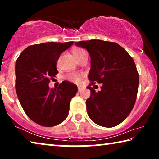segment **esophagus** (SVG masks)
<instances>
[{"label": "esophagus", "instance_id": "esophagus-1", "mask_svg": "<svg viewBox=\"0 0 159 159\" xmlns=\"http://www.w3.org/2000/svg\"><path fill=\"white\" fill-rule=\"evenodd\" d=\"M82 90H83V88H82V87L80 86H78V91H79V92H81Z\"/></svg>", "mask_w": 159, "mask_h": 159}]
</instances>
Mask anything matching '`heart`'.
Here are the masks:
<instances>
[{
	"instance_id": "1",
	"label": "heart",
	"mask_w": 159,
	"mask_h": 159,
	"mask_svg": "<svg viewBox=\"0 0 159 159\" xmlns=\"http://www.w3.org/2000/svg\"><path fill=\"white\" fill-rule=\"evenodd\" d=\"M84 51V50L83 49H81V48H77L75 50V51H74V55L76 57V56L79 55L80 53H81L82 52ZM69 80H71V81H74V82H78L80 81V79H81V75H77V74H72V75H69Z\"/></svg>"
}]
</instances>
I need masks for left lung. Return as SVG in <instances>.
Listing matches in <instances>:
<instances>
[{
    "label": "left lung",
    "mask_w": 159,
    "mask_h": 159,
    "mask_svg": "<svg viewBox=\"0 0 159 159\" xmlns=\"http://www.w3.org/2000/svg\"><path fill=\"white\" fill-rule=\"evenodd\" d=\"M75 45L90 54L89 80L103 84L98 93L88 87L91 92L86 101L89 117L101 127L119 125L130 114L138 94L139 75L133 58L116 43L90 40Z\"/></svg>",
    "instance_id": "obj_1"
}]
</instances>
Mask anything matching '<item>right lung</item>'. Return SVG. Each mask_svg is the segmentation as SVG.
I'll use <instances>...</instances> for the list:
<instances>
[{"instance_id":"1","label":"right lung","mask_w":159,"mask_h":159,"mask_svg":"<svg viewBox=\"0 0 159 159\" xmlns=\"http://www.w3.org/2000/svg\"><path fill=\"white\" fill-rule=\"evenodd\" d=\"M74 42L44 43L24 50L15 64L16 91L21 106L29 118L44 127H53L68 116L69 103L77 87L63 82L49 88L50 77L58 73L56 63L61 54Z\"/></svg>"}]
</instances>
